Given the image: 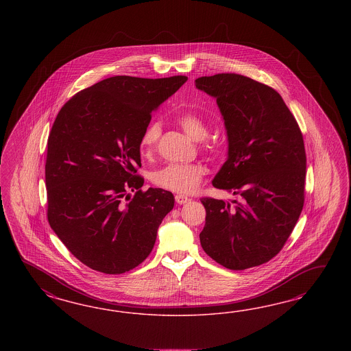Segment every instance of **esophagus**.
Segmentation results:
<instances>
[{"instance_id": "34e87169", "label": "esophagus", "mask_w": 351, "mask_h": 351, "mask_svg": "<svg viewBox=\"0 0 351 351\" xmlns=\"http://www.w3.org/2000/svg\"><path fill=\"white\" fill-rule=\"evenodd\" d=\"M175 199H176V202L179 203V204H184V203L191 201V199H189L186 195H184V194H176V195H175Z\"/></svg>"}]
</instances>
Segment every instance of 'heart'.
Returning <instances> with one entry per match:
<instances>
[{
  "mask_svg": "<svg viewBox=\"0 0 351 351\" xmlns=\"http://www.w3.org/2000/svg\"><path fill=\"white\" fill-rule=\"evenodd\" d=\"M176 121L191 138L203 140L207 136V125L197 113L184 112ZM160 135L158 123H150L144 130L140 138V150L144 156L152 153ZM204 173L206 169L201 163H169L152 173V181L167 191L191 193L199 185Z\"/></svg>",
  "mask_w": 351,
  "mask_h": 351,
  "instance_id": "1",
  "label": "heart"
}]
</instances>
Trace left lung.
Masks as SVG:
<instances>
[{"label": "left lung", "mask_w": 351, "mask_h": 351, "mask_svg": "<svg viewBox=\"0 0 351 351\" xmlns=\"http://www.w3.org/2000/svg\"><path fill=\"white\" fill-rule=\"evenodd\" d=\"M213 96L228 135V160L213 185L241 197L202 198L204 252L220 265L245 270L279 254L304 207L306 153L301 130L274 88L235 73L195 80Z\"/></svg>", "instance_id": "left-lung-1"}]
</instances>
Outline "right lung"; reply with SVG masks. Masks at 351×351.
<instances>
[{"label": "right lung", "instance_id": "obj_1", "mask_svg": "<svg viewBox=\"0 0 351 351\" xmlns=\"http://www.w3.org/2000/svg\"><path fill=\"white\" fill-rule=\"evenodd\" d=\"M186 81L110 77L72 96L55 118L45 166L47 220L86 266L122 274L152 252L175 198L160 188L141 191L140 138L152 112Z\"/></svg>", "mask_w": 351, "mask_h": 351}]
</instances>
